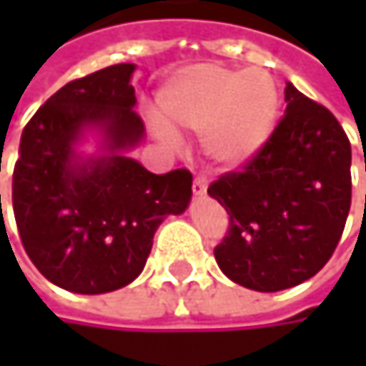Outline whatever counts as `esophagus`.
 Instances as JSON below:
<instances>
[{
	"label": "esophagus",
	"instance_id": "obj_1",
	"mask_svg": "<svg viewBox=\"0 0 366 366\" xmlns=\"http://www.w3.org/2000/svg\"><path fill=\"white\" fill-rule=\"evenodd\" d=\"M205 190H207V180H205L203 176H197L194 182H192V192H194L197 197H201V194H205Z\"/></svg>",
	"mask_w": 366,
	"mask_h": 366
}]
</instances>
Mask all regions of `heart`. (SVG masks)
<instances>
[{
  "mask_svg": "<svg viewBox=\"0 0 366 366\" xmlns=\"http://www.w3.org/2000/svg\"><path fill=\"white\" fill-rule=\"evenodd\" d=\"M280 93L264 69L188 65L157 93L163 135L203 133V150L220 169H239L271 139L280 120Z\"/></svg>",
  "mask_w": 366,
  "mask_h": 366,
  "instance_id": "obj_1",
  "label": "heart"
}]
</instances>
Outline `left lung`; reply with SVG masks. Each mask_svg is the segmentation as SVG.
I'll list each match as a JSON object with an SVG mask.
<instances>
[{
  "mask_svg": "<svg viewBox=\"0 0 366 366\" xmlns=\"http://www.w3.org/2000/svg\"><path fill=\"white\" fill-rule=\"evenodd\" d=\"M284 99L286 114L264 148L207 188L229 214L216 262L229 280L258 292L314 277L335 252L352 203L345 131L290 82Z\"/></svg>",
  "mask_w": 366,
  "mask_h": 366,
  "instance_id": "left-lung-1",
  "label": "left lung"
}]
</instances>
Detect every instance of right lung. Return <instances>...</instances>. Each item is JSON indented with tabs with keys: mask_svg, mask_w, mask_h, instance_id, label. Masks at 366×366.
Instances as JSON below:
<instances>
[{
	"mask_svg": "<svg viewBox=\"0 0 366 366\" xmlns=\"http://www.w3.org/2000/svg\"><path fill=\"white\" fill-rule=\"evenodd\" d=\"M133 71L118 63L67 82L21 135L12 176L19 235L37 271L69 292L131 284L163 218L182 214L192 197L190 172L157 176L127 154L144 139ZM86 132L100 137L95 155L77 150Z\"/></svg>",
	"mask_w": 366,
	"mask_h": 366,
	"instance_id": "right-lung-1",
	"label": "right lung"
}]
</instances>
